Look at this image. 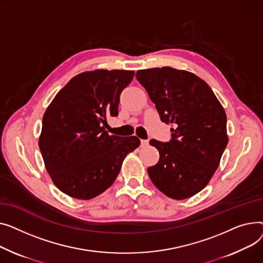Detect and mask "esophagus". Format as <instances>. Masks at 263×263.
Instances as JSON below:
<instances>
[{"instance_id": "1", "label": "esophagus", "mask_w": 263, "mask_h": 263, "mask_svg": "<svg viewBox=\"0 0 263 263\" xmlns=\"http://www.w3.org/2000/svg\"><path fill=\"white\" fill-rule=\"evenodd\" d=\"M147 145H148V140H143V139H141V146L146 147Z\"/></svg>"}]
</instances>
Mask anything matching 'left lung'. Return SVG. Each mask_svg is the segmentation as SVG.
Instances as JSON below:
<instances>
[{
    "mask_svg": "<svg viewBox=\"0 0 263 263\" xmlns=\"http://www.w3.org/2000/svg\"><path fill=\"white\" fill-rule=\"evenodd\" d=\"M136 79L161 121L173 126L168 142L149 141L160 157L148 176L168 197L193 196L207 186L228 143L224 108L207 83L188 71L153 68L137 71Z\"/></svg>",
    "mask_w": 263,
    "mask_h": 263,
    "instance_id": "1",
    "label": "left lung"
}]
</instances>
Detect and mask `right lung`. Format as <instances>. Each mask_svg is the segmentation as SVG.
<instances>
[{"label":"right lung","mask_w":263,"mask_h":263,"mask_svg":"<svg viewBox=\"0 0 263 263\" xmlns=\"http://www.w3.org/2000/svg\"><path fill=\"white\" fill-rule=\"evenodd\" d=\"M135 71L96 70L76 75L61 89L42 119L39 147L55 186L77 199L93 198L116 180L123 160L140 145L135 136L105 130L117 117L120 95Z\"/></svg>","instance_id":"obj_1"}]
</instances>
